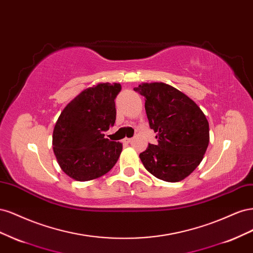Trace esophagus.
Masks as SVG:
<instances>
[{
    "instance_id": "obj_1",
    "label": "esophagus",
    "mask_w": 253,
    "mask_h": 253,
    "mask_svg": "<svg viewBox=\"0 0 253 253\" xmlns=\"http://www.w3.org/2000/svg\"><path fill=\"white\" fill-rule=\"evenodd\" d=\"M132 141V138H125L124 139V142H126V143H128V142H131Z\"/></svg>"
}]
</instances>
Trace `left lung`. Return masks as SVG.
Instances as JSON below:
<instances>
[{
  "label": "left lung",
  "mask_w": 253,
  "mask_h": 253,
  "mask_svg": "<svg viewBox=\"0 0 253 253\" xmlns=\"http://www.w3.org/2000/svg\"><path fill=\"white\" fill-rule=\"evenodd\" d=\"M135 91L145 98L149 125L158 143H149L141 162L155 177L176 182L201 164L209 144V122L192 99L169 84L142 83Z\"/></svg>",
  "instance_id": "8db88e82"
}]
</instances>
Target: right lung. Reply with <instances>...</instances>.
<instances>
[{"label":"right lung","mask_w":253,"mask_h":253,"mask_svg":"<svg viewBox=\"0 0 253 253\" xmlns=\"http://www.w3.org/2000/svg\"><path fill=\"white\" fill-rule=\"evenodd\" d=\"M119 83H99L74 98L60 114L52 133V147L62 171L86 181L108 173L117 163L122 143L104 138L116 120L115 98Z\"/></svg>","instance_id":"1"}]
</instances>
